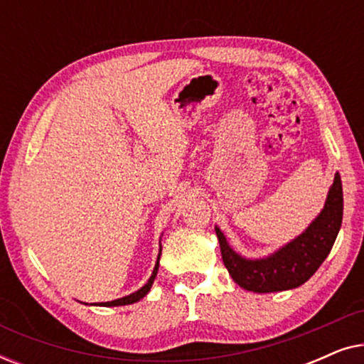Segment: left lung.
I'll list each match as a JSON object with an SVG mask.
<instances>
[{
  "label": "left lung",
  "instance_id": "obj_1",
  "mask_svg": "<svg viewBox=\"0 0 364 364\" xmlns=\"http://www.w3.org/2000/svg\"><path fill=\"white\" fill-rule=\"evenodd\" d=\"M343 220V187L336 173L328 192L325 207L301 235L287 243L270 257L248 260L228 245L225 235L215 227L222 260L233 282L248 291L272 293L291 290L310 280L331 252Z\"/></svg>",
  "mask_w": 364,
  "mask_h": 364
}]
</instances>
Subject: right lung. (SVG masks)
Instances as JSON below:
<instances>
[{
	"mask_svg": "<svg viewBox=\"0 0 364 364\" xmlns=\"http://www.w3.org/2000/svg\"><path fill=\"white\" fill-rule=\"evenodd\" d=\"M159 260H161V253H159L157 262H156V267H154V272H152L151 278H149L147 283L141 288V290L134 291V293H131V295H127V296L117 298V300L106 301V303H96V305H99V306H122V305H132V303H136V301H139V300H142V298L146 296L147 293H149V290H151V287H152L154 280H156V277H157V270H159Z\"/></svg>",
	"mask_w": 364,
	"mask_h": 364,
	"instance_id": "add662e5",
	"label": "right lung"
}]
</instances>
